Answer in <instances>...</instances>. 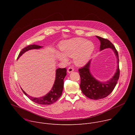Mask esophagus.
<instances>
[{
  "label": "esophagus",
  "mask_w": 135,
  "mask_h": 135,
  "mask_svg": "<svg viewBox=\"0 0 135 135\" xmlns=\"http://www.w3.org/2000/svg\"><path fill=\"white\" fill-rule=\"evenodd\" d=\"M73 71H74V68L73 67H69L68 68V69H67V72L68 73H71Z\"/></svg>",
  "instance_id": "esophagus-1"
}]
</instances>
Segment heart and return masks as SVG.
Listing matches in <instances>:
<instances>
[{
	"mask_svg": "<svg viewBox=\"0 0 135 135\" xmlns=\"http://www.w3.org/2000/svg\"><path fill=\"white\" fill-rule=\"evenodd\" d=\"M62 53H56V57L59 61L66 63L68 57L74 56V62L78 66H83L89 60L94 50L93 43L83 38H74L63 41L60 44Z\"/></svg>",
	"mask_w": 135,
	"mask_h": 135,
	"instance_id": "1",
	"label": "heart"
}]
</instances>
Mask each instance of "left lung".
Returning <instances> with one entry per match:
<instances>
[{"mask_svg":"<svg viewBox=\"0 0 135 135\" xmlns=\"http://www.w3.org/2000/svg\"><path fill=\"white\" fill-rule=\"evenodd\" d=\"M96 37L100 42V51L107 48L113 50L118 59V68L114 75L109 81L105 82L98 81L92 75L90 71L91 61H89L83 67L79 69L81 78V89L85 96L93 100L100 99L107 97L116 86L120 76L119 59L117 50L109 40L99 36H96Z\"/></svg>","mask_w":135,"mask_h":135,"instance_id":"obj_1","label":"left lung"}]
</instances>
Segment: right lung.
<instances>
[{"instance_id":"1","label":"right lung","mask_w":135,"mask_h":135,"mask_svg":"<svg viewBox=\"0 0 135 135\" xmlns=\"http://www.w3.org/2000/svg\"><path fill=\"white\" fill-rule=\"evenodd\" d=\"M43 46L35 44L28 45L22 50L19 53L17 59H18L25 52L32 49H40ZM66 68H58L56 70L55 80L51 90L45 95L39 98H34L27 94L22 89V91L26 95L32 102L40 105H50L55 103L62 94L64 88V80L67 75Z\"/></svg>"}]
</instances>
